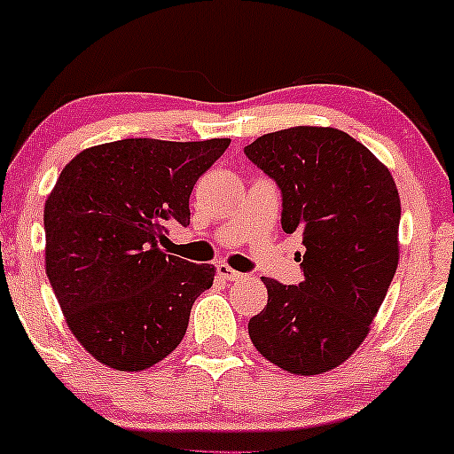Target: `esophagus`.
Listing matches in <instances>:
<instances>
[{
    "instance_id": "obj_1",
    "label": "esophagus",
    "mask_w": 454,
    "mask_h": 454,
    "mask_svg": "<svg viewBox=\"0 0 454 454\" xmlns=\"http://www.w3.org/2000/svg\"><path fill=\"white\" fill-rule=\"evenodd\" d=\"M217 275H220V278L226 279V281L243 279V273H239V270L231 269V267H228V264H217Z\"/></svg>"
}]
</instances>
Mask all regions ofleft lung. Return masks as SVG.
<instances>
[{"mask_svg":"<svg viewBox=\"0 0 454 454\" xmlns=\"http://www.w3.org/2000/svg\"><path fill=\"white\" fill-rule=\"evenodd\" d=\"M245 155L279 185L281 228L299 232L305 247L299 286L262 278L269 301L249 320V337L284 372H331L364 341L397 270V185L372 151L335 128L264 134Z\"/></svg>","mask_w":454,"mask_h":454,"instance_id":"8db88e82","label":"left lung"}]
</instances>
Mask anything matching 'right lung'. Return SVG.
<instances>
[{
    "mask_svg": "<svg viewBox=\"0 0 454 454\" xmlns=\"http://www.w3.org/2000/svg\"><path fill=\"white\" fill-rule=\"evenodd\" d=\"M231 138H126L67 161L44 202L46 275L72 335L96 361L143 372L179 346L213 264L166 256L170 223Z\"/></svg>",
    "mask_w": 454,
    "mask_h": 454,
    "instance_id": "1",
    "label": "right lung"
}]
</instances>
